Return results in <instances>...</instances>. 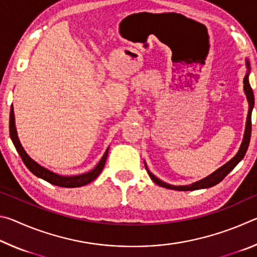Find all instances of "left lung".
<instances>
[{
    "label": "left lung",
    "mask_w": 257,
    "mask_h": 257,
    "mask_svg": "<svg viewBox=\"0 0 257 257\" xmlns=\"http://www.w3.org/2000/svg\"><path fill=\"white\" fill-rule=\"evenodd\" d=\"M246 67H247V73L245 78H243V90H245L247 101H248V114H247V120H246V129H245V134H243V139L242 143L240 145V149H239L238 153L233 156V158L229 161L228 163H225L222 165L220 169H217L216 171H214L204 179L194 182V184L188 185V186H173V185H169L167 182H164L162 180H160L159 178H156L153 173L149 171L147 169V165L145 163V168L147 172H149V176L151 177V179L153 180L156 185H159L161 187H164V188L168 189H173V190H180V191H186V190H197V189H202V188H210V187L215 186L216 184H219L220 181H222L224 179V177L228 175V173L232 170V169L236 167V165L240 162V161L243 159L245 156L247 149H248L249 145V141H250V134H251V110H253L254 106V94H253V89L249 85V80H248V76H249V62L246 60Z\"/></svg>",
    "instance_id": "left-lung-1"
}]
</instances>
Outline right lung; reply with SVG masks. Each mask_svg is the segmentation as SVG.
<instances>
[{"label":"right lung","mask_w":257,"mask_h":257,"mask_svg":"<svg viewBox=\"0 0 257 257\" xmlns=\"http://www.w3.org/2000/svg\"><path fill=\"white\" fill-rule=\"evenodd\" d=\"M9 128H10L11 141H12V143H14L16 150L19 153L21 160L24 161L26 167H27L29 169V171L34 173L35 176L41 178V179L45 180L47 182H50V184H52V185H55L59 187H66V188H75V187L85 186L96 179L99 173L102 172L104 165H105L108 149L105 151V153H104V155L102 156L101 161H99L98 164L93 169L92 171H89L87 173H82V175H78V176H70V177L60 176V175H58V173L52 172L49 170V169L42 167V165H40L37 162H35V161L30 158L27 153H26L24 147L20 144L18 135H17L14 106L12 105H11V110H10V123H9Z\"/></svg>","instance_id":"right-lung-1"}]
</instances>
